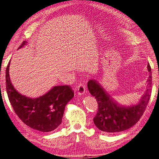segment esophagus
<instances>
[{
	"mask_svg": "<svg viewBox=\"0 0 159 159\" xmlns=\"http://www.w3.org/2000/svg\"><path fill=\"white\" fill-rule=\"evenodd\" d=\"M77 89H78V94L79 95H82L85 93V87L84 85V84L80 83L78 85H77Z\"/></svg>",
	"mask_w": 159,
	"mask_h": 159,
	"instance_id": "34e87169",
	"label": "esophagus"
}]
</instances>
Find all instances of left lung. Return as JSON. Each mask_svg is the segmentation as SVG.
I'll list each match as a JSON object with an SVG mask.
<instances>
[{"mask_svg":"<svg viewBox=\"0 0 159 159\" xmlns=\"http://www.w3.org/2000/svg\"><path fill=\"white\" fill-rule=\"evenodd\" d=\"M149 72L145 93L135 104L122 105L113 100L97 81L89 80L88 88L91 95L98 103V111L93 122L95 125L104 133L123 131L135 125L147 107L151 94L152 73L150 65H147Z\"/></svg>","mask_w":159,"mask_h":159,"instance_id":"obj_1","label":"left lung"}]
</instances>
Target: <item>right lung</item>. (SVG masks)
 I'll return each instance as SVG.
<instances>
[{
    "label": "right lung",
    "mask_w": 159,
    "mask_h": 159,
    "mask_svg": "<svg viewBox=\"0 0 159 159\" xmlns=\"http://www.w3.org/2000/svg\"><path fill=\"white\" fill-rule=\"evenodd\" d=\"M28 44L24 41L20 49ZM6 70V88L9 101L22 121L30 128L42 132L54 131L61 123L65 107L74 97L69 85H56L38 98H32L18 93L9 76V65Z\"/></svg>",
    "instance_id": "1"
}]
</instances>
